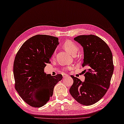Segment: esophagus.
Returning <instances> with one entry per match:
<instances>
[{
    "mask_svg": "<svg viewBox=\"0 0 124 124\" xmlns=\"http://www.w3.org/2000/svg\"><path fill=\"white\" fill-rule=\"evenodd\" d=\"M62 76H63V78H68V77L69 76V75H67L66 74H63L62 75Z\"/></svg>",
    "mask_w": 124,
    "mask_h": 124,
    "instance_id": "1",
    "label": "esophagus"
}]
</instances>
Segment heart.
<instances>
[{
  "instance_id": "1",
  "label": "heart",
  "mask_w": 124,
  "mask_h": 124,
  "mask_svg": "<svg viewBox=\"0 0 124 124\" xmlns=\"http://www.w3.org/2000/svg\"><path fill=\"white\" fill-rule=\"evenodd\" d=\"M63 48L65 49V50L72 55H75L78 52L79 48L78 46H77L74 42H72L70 40L66 41L63 44ZM55 53L53 54V56H54ZM67 68H70L69 67H67Z\"/></svg>"
}]
</instances>
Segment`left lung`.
I'll use <instances>...</instances> for the list:
<instances>
[{"mask_svg": "<svg viewBox=\"0 0 124 124\" xmlns=\"http://www.w3.org/2000/svg\"><path fill=\"white\" fill-rule=\"evenodd\" d=\"M74 40L83 48L82 66L88 70H85L84 82L71 76L73 84L69 92L79 104L92 105L99 101L109 88L114 70L112 52L106 42L94 35H80Z\"/></svg>", "mask_w": 124, "mask_h": 124, "instance_id": "8db88e82", "label": "left lung"}]
</instances>
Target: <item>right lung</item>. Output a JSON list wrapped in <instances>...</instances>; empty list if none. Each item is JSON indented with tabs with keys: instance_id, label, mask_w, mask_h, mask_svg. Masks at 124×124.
Listing matches in <instances>:
<instances>
[{
	"instance_id": "add662e5",
	"label": "right lung",
	"mask_w": 124,
	"mask_h": 124,
	"mask_svg": "<svg viewBox=\"0 0 124 124\" xmlns=\"http://www.w3.org/2000/svg\"><path fill=\"white\" fill-rule=\"evenodd\" d=\"M57 37L37 35L25 41L17 53L13 66L15 89L22 99L33 107H41L52 97L62 74L44 72L46 63L59 45Z\"/></svg>"
}]
</instances>
